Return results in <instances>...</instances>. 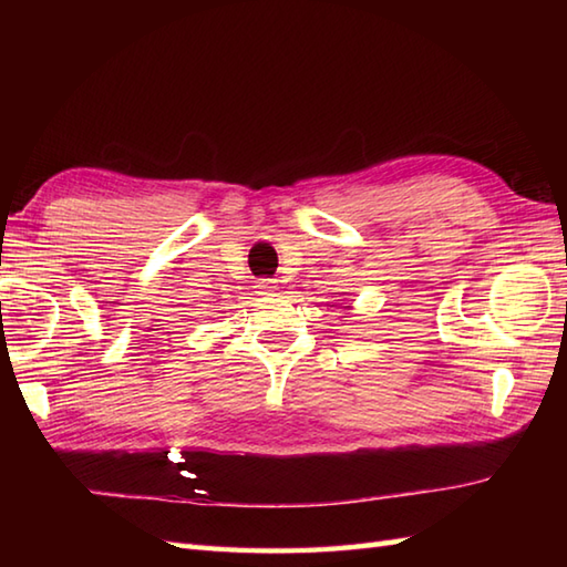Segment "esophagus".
<instances>
[{
	"mask_svg": "<svg viewBox=\"0 0 567 567\" xmlns=\"http://www.w3.org/2000/svg\"><path fill=\"white\" fill-rule=\"evenodd\" d=\"M258 290L265 297H275V295H280V285H277V280H260Z\"/></svg>",
	"mask_w": 567,
	"mask_h": 567,
	"instance_id": "1",
	"label": "esophagus"
}]
</instances>
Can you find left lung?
Returning a JSON list of instances; mask_svg holds the SVG:
<instances>
[{
    "mask_svg": "<svg viewBox=\"0 0 567 567\" xmlns=\"http://www.w3.org/2000/svg\"><path fill=\"white\" fill-rule=\"evenodd\" d=\"M346 309H351V307H346Z\"/></svg>",
    "mask_w": 567,
    "mask_h": 567,
    "instance_id": "8db88e82",
    "label": "left lung"
}]
</instances>
